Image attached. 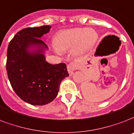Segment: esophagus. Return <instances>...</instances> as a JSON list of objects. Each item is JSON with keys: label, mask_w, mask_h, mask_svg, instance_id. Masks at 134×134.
<instances>
[{"label": "esophagus", "mask_w": 134, "mask_h": 134, "mask_svg": "<svg viewBox=\"0 0 134 134\" xmlns=\"http://www.w3.org/2000/svg\"><path fill=\"white\" fill-rule=\"evenodd\" d=\"M78 64L76 63H74V62L69 63V65H67V70H68V72H69V75H72V74H73L74 71L78 67Z\"/></svg>", "instance_id": "obj_1"}]
</instances>
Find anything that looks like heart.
Listing matches in <instances>:
<instances>
[{
  "instance_id": "1",
  "label": "heart",
  "mask_w": 134,
  "mask_h": 134,
  "mask_svg": "<svg viewBox=\"0 0 134 134\" xmlns=\"http://www.w3.org/2000/svg\"><path fill=\"white\" fill-rule=\"evenodd\" d=\"M98 34L93 29L74 28L58 33L55 39V48L58 53L77 48L79 51H86L94 46Z\"/></svg>"
}]
</instances>
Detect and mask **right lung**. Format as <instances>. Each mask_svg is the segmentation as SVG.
<instances>
[{
	"label": "right lung",
	"mask_w": 134,
	"mask_h": 134,
	"mask_svg": "<svg viewBox=\"0 0 134 134\" xmlns=\"http://www.w3.org/2000/svg\"><path fill=\"white\" fill-rule=\"evenodd\" d=\"M51 26L28 27L19 31L10 41L7 52L6 69L14 91L24 102L43 105L55 98L61 81L69 76L65 63L51 65L46 61L41 38ZM30 47H35L30 51Z\"/></svg>",
	"instance_id": "add662e5"
}]
</instances>
